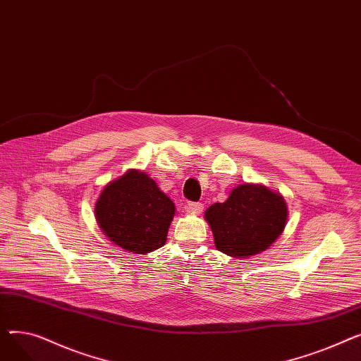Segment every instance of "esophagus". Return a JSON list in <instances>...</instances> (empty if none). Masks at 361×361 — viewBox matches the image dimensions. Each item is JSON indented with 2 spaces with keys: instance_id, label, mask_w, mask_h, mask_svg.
<instances>
[{
  "instance_id": "34e87169",
  "label": "esophagus",
  "mask_w": 361,
  "mask_h": 361,
  "mask_svg": "<svg viewBox=\"0 0 361 361\" xmlns=\"http://www.w3.org/2000/svg\"><path fill=\"white\" fill-rule=\"evenodd\" d=\"M203 211V204L199 202H190L187 204V212L192 214H200Z\"/></svg>"
}]
</instances>
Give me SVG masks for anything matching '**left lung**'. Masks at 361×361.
<instances>
[{
	"label": "left lung",
	"mask_w": 361,
	"mask_h": 361,
	"mask_svg": "<svg viewBox=\"0 0 361 361\" xmlns=\"http://www.w3.org/2000/svg\"><path fill=\"white\" fill-rule=\"evenodd\" d=\"M286 200L263 185L243 184L224 203L207 207L216 249L233 257H247L268 249L287 224Z\"/></svg>",
	"instance_id": "left-lung-1"
}]
</instances>
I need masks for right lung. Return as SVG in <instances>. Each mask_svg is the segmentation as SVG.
Wrapping results in <instances>:
<instances>
[{"label": "right lung", "instance_id": "obj_1", "mask_svg": "<svg viewBox=\"0 0 361 361\" xmlns=\"http://www.w3.org/2000/svg\"><path fill=\"white\" fill-rule=\"evenodd\" d=\"M176 206L142 171H128L102 190L94 215L105 235L121 249L145 255L165 244Z\"/></svg>", "mask_w": 361, "mask_h": 361}]
</instances>
